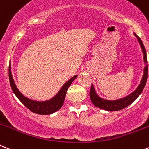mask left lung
<instances>
[{
    "label": "left lung",
    "instance_id": "obj_1",
    "mask_svg": "<svg viewBox=\"0 0 149 149\" xmlns=\"http://www.w3.org/2000/svg\"><path fill=\"white\" fill-rule=\"evenodd\" d=\"M134 34L137 38L138 42L140 43L141 48H142L144 61H145V63H147L146 51L145 47H144L143 44L142 40L135 33H134ZM147 77H148V66L146 65L145 68H144L143 76L142 80H141V84L137 87V88L134 91H133L132 93H130V95H128L127 97H124L122 99H119V100H113V101L106 100H104V99L100 98L98 95L96 93L94 88H93V86L91 85L90 88V93H90L91 101L92 102V103L96 107L103 109V110H107V111H117V110H122V109L125 108L126 107L130 105V104H132L137 97H139V95L141 94V92L143 90L144 87H145V85L147 81Z\"/></svg>",
    "mask_w": 149,
    "mask_h": 149
}]
</instances>
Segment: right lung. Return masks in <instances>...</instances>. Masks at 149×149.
Here are the masks:
<instances>
[{
	"instance_id": "add662e5",
	"label": "right lung",
	"mask_w": 149,
	"mask_h": 149,
	"mask_svg": "<svg viewBox=\"0 0 149 149\" xmlns=\"http://www.w3.org/2000/svg\"><path fill=\"white\" fill-rule=\"evenodd\" d=\"M8 77H9V82L11 87H12V91H13L14 93L16 95V97L19 99V101L27 107L29 110H31L33 113H36V114L40 115H49L52 114V113H55L56 111L58 110L61 107H62L64 102L65 97H66V91L70 85L73 82V80L77 77V75L74 76L73 77L68 80L60 91L57 93L56 97H54L51 100H47V101L45 102H37L33 101V100H29V99L26 98L25 96L22 94L18 90L17 88L16 87V85L14 83V80L12 78V72H11V66H9V69H8Z\"/></svg>"
}]
</instances>
